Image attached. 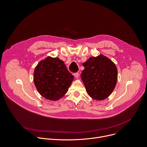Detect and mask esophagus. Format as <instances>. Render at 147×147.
Masks as SVG:
<instances>
[{
	"mask_svg": "<svg viewBox=\"0 0 147 147\" xmlns=\"http://www.w3.org/2000/svg\"><path fill=\"white\" fill-rule=\"evenodd\" d=\"M79 75H80V74H79L78 73H76L74 74V76L76 78H78Z\"/></svg>",
	"mask_w": 147,
	"mask_h": 147,
	"instance_id": "esophagus-1",
	"label": "esophagus"
}]
</instances>
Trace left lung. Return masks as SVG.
Listing matches in <instances>:
<instances>
[{"label": "left lung", "mask_w": 147, "mask_h": 147, "mask_svg": "<svg viewBox=\"0 0 147 147\" xmlns=\"http://www.w3.org/2000/svg\"><path fill=\"white\" fill-rule=\"evenodd\" d=\"M81 74L88 95L96 100L107 98L114 90L117 69L114 63L103 55L91 57L82 64Z\"/></svg>", "instance_id": "obj_1"}]
</instances>
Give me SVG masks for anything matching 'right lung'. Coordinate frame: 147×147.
<instances>
[{
    "label": "right lung",
    "instance_id": "right-lung-1",
    "mask_svg": "<svg viewBox=\"0 0 147 147\" xmlns=\"http://www.w3.org/2000/svg\"><path fill=\"white\" fill-rule=\"evenodd\" d=\"M74 76L68 71L64 62L58 57L48 56L35 67L34 82L42 96L57 100L67 92Z\"/></svg>",
    "mask_w": 147,
    "mask_h": 147
}]
</instances>
